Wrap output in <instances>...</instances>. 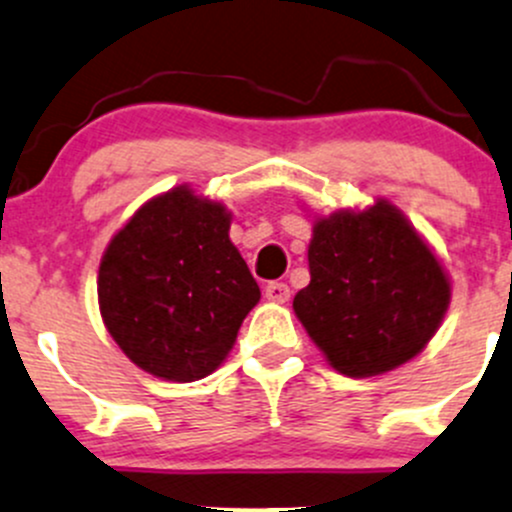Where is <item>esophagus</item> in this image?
Masks as SVG:
<instances>
[{"label": "esophagus", "instance_id": "obj_1", "mask_svg": "<svg viewBox=\"0 0 512 512\" xmlns=\"http://www.w3.org/2000/svg\"><path fill=\"white\" fill-rule=\"evenodd\" d=\"M265 297L270 299V302H287L289 287L285 285V282H267Z\"/></svg>", "mask_w": 512, "mask_h": 512}]
</instances>
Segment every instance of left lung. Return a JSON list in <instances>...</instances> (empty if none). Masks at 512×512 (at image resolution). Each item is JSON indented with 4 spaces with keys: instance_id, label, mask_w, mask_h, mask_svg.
Instances as JSON below:
<instances>
[{
    "instance_id": "left-lung-1",
    "label": "left lung",
    "mask_w": 512,
    "mask_h": 512,
    "mask_svg": "<svg viewBox=\"0 0 512 512\" xmlns=\"http://www.w3.org/2000/svg\"><path fill=\"white\" fill-rule=\"evenodd\" d=\"M309 285L294 314L329 364L347 376H376L416 356L436 334L451 285L394 205L334 213L314 225Z\"/></svg>"
}]
</instances>
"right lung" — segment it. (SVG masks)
Returning a JSON list of instances; mask_svg holds the SVG:
<instances>
[{"mask_svg":"<svg viewBox=\"0 0 512 512\" xmlns=\"http://www.w3.org/2000/svg\"><path fill=\"white\" fill-rule=\"evenodd\" d=\"M220 203L180 185L143 205L106 247L98 304L133 364L168 381L213 374L260 287L230 237Z\"/></svg>","mask_w":512,"mask_h":512,"instance_id":"1","label":"right lung"}]
</instances>
